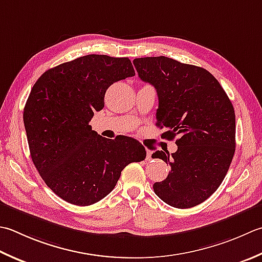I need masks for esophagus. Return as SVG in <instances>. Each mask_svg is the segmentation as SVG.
I'll list each match as a JSON object with an SVG mask.
<instances>
[{
  "mask_svg": "<svg viewBox=\"0 0 262 262\" xmlns=\"http://www.w3.org/2000/svg\"><path fill=\"white\" fill-rule=\"evenodd\" d=\"M151 155H152V153L150 151H147V153H146V160H150Z\"/></svg>",
  "mask_w": 262,
  "mask_h": 262,
  "instance_id": "obj_1",
  "label": "esophagus"
}]
</instances>
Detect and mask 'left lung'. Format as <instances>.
Returning <instances> with one entry per match:
<instances>
[{
	"mask_svg": "<svg viewBox=\"0 0 262 262\" xmlns=\"http://www.w3.org/2000/svg\"><path fill=\"white\" fill-rule=\"evenodd\" d=\"M138 77L157 90V126L177 151L153 158L170 166L167 178L153 184L163 202L178 209L195 207L217 191L235 152V112L219 81L208 70L167 56L133 61Z\"/></svg>",
	"mask_w": 262,
	"mask_h": 262,
	"instance_id": "1",
	"label": "left lung"
}]
</instances>
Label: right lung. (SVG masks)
Here are the masks:
<instances>
[{
    "instance_id": "1",
    "label": "right lung",
    "mask_w": 262,
    "mask_h": 262,
    "mask_svg": "<svg viewBox=\"0 0 262 262\" xmlns=\"http://www.w3.org/2000/svg\"><path fill=\"white\" fill-rule=\"evenodd\" d=\"M135 76L128 58L89 54L46 70L24 109L30 157L46 185L64 201L91 206L105 198L130 162L146 151L128 136L106 140L90 121L106 90Z\"/></svg>"
}]
</instances>
